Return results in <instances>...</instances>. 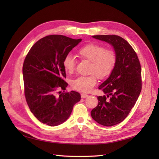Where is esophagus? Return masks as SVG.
<instances>
[{
    "label": "esophagus",
    "instance_id": "1",
    "mask_svg": "<svg viewBox=\"0 0 159 159\" xmlns=\"http://www.w3.org/2000/svg\"><path fill=\"white\" fill-rule=\"evenodd\" d=\"M81 98L84 99V98H88V94H86V93H82V94L81 95Z\"/></svg>",
    "mask_w": 159,
    "mask_h": 159
}]
</instances>
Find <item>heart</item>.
Listing matches in <instances>:
<instances>
[{"mask_svg": "<svg viewBox=\"0 0 159 159\" xmlns=\"http://www.w3.org/2000/svg\"><path fill=\"white\" fill-rule=\"evenodd\" d=\"M78 54L81 59L90 61L88 76H80L71 81V85L74 89L82 92H88L97 84V75L100 79L109 76L115 69L117 63V55L115 51L105 49L103 46L91 43L81 47ZM64 70L67 74L74 72L75 67L74 57L68 54L63 60Z\"/></svg>", "mask_w": 159, "mask_h": 159, "instance_id": "1", "label": "heart"}]
</instances>
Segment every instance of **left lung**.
Returning <instances> with one entry per match:
<instances>
[{
	"mask_svg": "<svg viewBox=\"0 0 159 159\" xmlns=\"http://www.w3.org/2000/svg\"><path fill=\"white\" fill-rule=\"evenodd\" d=\"M112 46L117 63L109 78L99 86L105 95L98 96V105L91 111V117L103 126L122 122L134 107L140 95L141 68L136 52L123 38L116 35L92 36Z\"/></svg>",
	"mask_w": 159,
	"mask_h": 159,
	"instance_id": "8db88e82",
	"label": "left lung"
}]
</instances>
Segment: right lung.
Masks as SVG:
<instances>
[{
  "label": "right lung",
  "instance_id": "right-lung-1",
  "mask_svg": "<svg viewBox=\"0 0 159 159\" xmlns=\"http://www.w3.org/2000/svg\"><path fill=\"white\" fill-rule=\"evenodd\" d=\"M81 39L50 35L32 46L24 61L22 74L26 102L37 119L54 127L65 122L74 105L80 102L78 92L57 94L68 86L63 60Z\"/></svg>",
  "mask_w": 159,
  "mask_h": 159
}]
</instances>
